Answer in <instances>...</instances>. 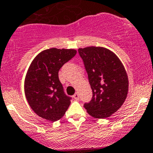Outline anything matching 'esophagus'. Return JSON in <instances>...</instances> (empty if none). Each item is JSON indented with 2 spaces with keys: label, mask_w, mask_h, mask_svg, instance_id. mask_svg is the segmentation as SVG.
Wrapping results in <instances>:
<instances>
[{
  "label": "esophagus",
  "mask_w": 153,
  "mask_h": 153,
  "mask_svg": "<svg viewBox=\"0 0 153 153\" xmlns=\"http://www.w3.org/2000/svg\"><path fill=\"white\" fill-rule=\"evenodd\" d=\"M73 97L75 100H79V95H78V93H75V94H74Z\"/></svg>",
  "instance_id": "34e87169"
}]
</instances>
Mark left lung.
I'll return each mask as SVG.
<instances>
[{"mask_svg": "<svg viewBox=\"0 0 153 153\" xmlns=\"http://www.w3.org/2000/svg\"><path fill=\"white\" fill-rule=\"evenodd\" d=\"M78 53L93 92L91 100L84 106L94 118L111 116L128 95V78L123 64L113 52L101 47L79 48Z\"/></svg>", "mask_w": 153, "mask_h": 153, "instance_id": "8db88e82", "label": "left lung"}]
</instances>
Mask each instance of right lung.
I'll return each instance as SVG.
<instances>
[{"label": "right lung", "instance_id": "1", "mask_svg": "<svg viewBox=\"0 0 153 153\" xmlns=\"http://www.w3.org/2000/svg\"><path fill=\"white\" fill-rule=\"evenodd\" d=\"M76 53L74 49L51 48L31 62L25 76V94L32 110L41 118L56 122L68 109L71 97L64 93L58 73Z\"/></svg>", "mask_w": 153, "mask_h": 153}]
</instances>
